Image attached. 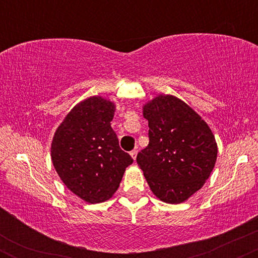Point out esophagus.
I'll use <instances>...</instances> for the list:
<instances>
[{"label": "esophagus", "instance_id": "1", "mask_svg": "<svg viewBox=\"0 0 258 258\" xmlns=\"http://www.w3.org/2000/svg\"><path fill=\"white\" fill-rule=\"evenodd\" d=\"M130 155L132 156L133 160H136V158H137V150H132V152L130 153Z\"/></svg>", "mask_w": 258, "mask_h": 258}]
</instances>
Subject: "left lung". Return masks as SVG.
<instances>
[{"label":"left lung","mask_w":258,"mask_h":258,"mask_svg":"<svg viewBox=\"0 0 258 258\" xmlns=\"http://www.w3.org/2000/svg\"><path fill=\"white\" fill-rule=\"evenodd\" d=\"M149 144L137 164L158 199L180 204L197 193L214 170L217 143L209 125L186 103L159 94L143 105Z\"/></svg>","instance_id":"obj_1"}]
</instances>
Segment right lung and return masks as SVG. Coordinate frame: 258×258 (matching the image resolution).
Returning <instances> with one entry per match:
<instances>
[{"label": "right lung", "mask_w": 258, "mask_h": 258, "mask_svg": "<svg viewBox=\"0 0 258 258\" xmlns=\"http://www.w3.org/2000/svg\"><path fill=\"white\" fill-rule=\"evenodd\" d=\"M115 104L93 96L76 104L55 130L51 158L69 190L88 204L109 200L133 162L111 128Z\"/></svg>", "instance_id": "add662e5"}]
</instances>
